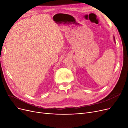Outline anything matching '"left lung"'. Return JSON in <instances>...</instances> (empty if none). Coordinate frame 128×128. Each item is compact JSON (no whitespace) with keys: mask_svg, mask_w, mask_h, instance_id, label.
I'll use <instances>...</instances> for the list:
<instances>
[{"mask_svg":"<svg viewBox=\"0 0 128 128\" xmlns=\"http://www.w3.org/2000/svg\"><path fill=\"white\" fill-rule=\"evenodd\" d=\"M114 41L116 42V41H115V38H114Z\"/></svg>","mask_w":128,"mask_h":128,"instance_id":"obj_1","label":"left lung"}]
</instances>
